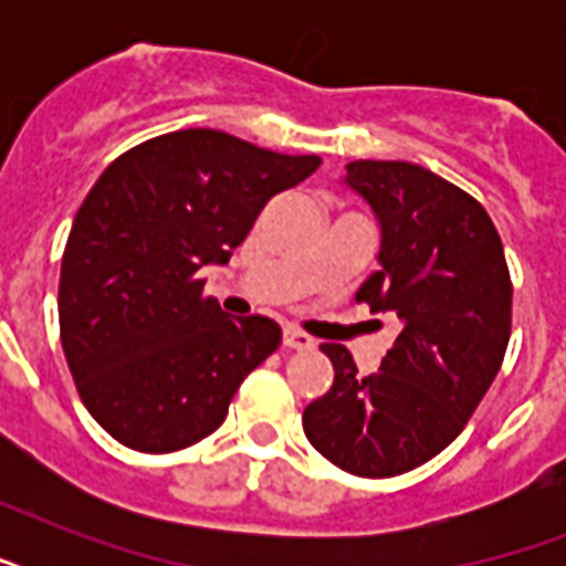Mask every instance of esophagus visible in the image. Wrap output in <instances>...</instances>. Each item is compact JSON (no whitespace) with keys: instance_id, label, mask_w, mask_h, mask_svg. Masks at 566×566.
I'll list each match as a JSON object with an SVG mask.
<instances>
[{"instance_id":"1","label":"esophagus","mask_w":566,"mask_h":566,"mask_svg":"<svg viewBox=\"0 0 566 566\" xmlns=\"http://www.w3.org/2000/svg\"><path fill=\"white\" fill-rule=\"evenodd\" d=\"M282 340L287 349H311V346H314V337L305 335V332H300V328H291V326L284 328Z\"/></svg>"}]
</instances>
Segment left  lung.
Returning <instances> with one entry per match:
<instances>
[{
    "label": "left lung",
    "instance_id": "1",
    "mask_svg": "<svg viewBox=\"0 0 566 566\" xmlns=\"http://www.w3.org/2000/svg\"><path fill=\"white\" fill-rule=\"evenodd\" d=\"M346 181L381 222V270L355 300L394 314L399 337L370 376L346 346H319L335 381L302 429L346 473L390 479L443 452L473 417L509 349L514 287L500 231L467 190L408 161H353Z\"/></svg>",
    "mask_w": 566,
    "mask_h": 566
}]
</instances>
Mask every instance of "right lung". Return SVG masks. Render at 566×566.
Masks as SVG:
<instances>
[{
  "mask_svg": "<svg viewBox=\"0 0 566 566\" xmlns=\"http://www.w3.org/2000/svg\"><path fill=\"white\" fill-rule=\"evenodd\" d=\"M317 167L217 128L158 135L105 167L66 238L57 323L75 390L111 438L161 455L220 429L282 328L226 317L199 270L226 264L261 208Z\"/></svg>",
  "mask_w": 566,
  "mask_h": 566,
  "instance_id": "obj_1",
  "label": "right lung"
}]
</instances>
